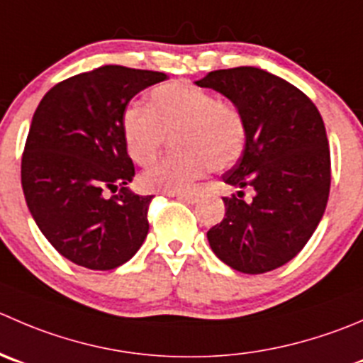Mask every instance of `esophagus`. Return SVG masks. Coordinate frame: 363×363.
Masks as SVG:
<instances>
[{"label":"esophagus","instance_id":"obj_1","mask_svg":"<svg viewBox=\"0 0 363 363\" xmlns=\"http://www.w3.org/2000/svg\"><path fill=\"white\" fill-rule=\"evenodd\" d=\"M172 196H177V199L182 200V202H189V203H195L196 200H199V196H196L195 193H172Z\"/></svg>","mask_w":363,"mask_h":363}]
</instances>
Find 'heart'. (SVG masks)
Instances as JSON below:
<instances>
[{"label":"heart","mask_w":363,"mask_h":363,"mask_svg":"<svg viewBox=\"0 0 363 363\" xmlns=\"http://www.w3.org/2000/svg\"><path fill=\"white\" fill-rule=\"evenodd\" d=\"M128 156L140 167L152 163L174 136L177 150L140 175L145 191H188L209 170H227L248 142L241 108L188 81H170L150 92L149 108L129 104L121 118Z\"/></svg>","instance_id":"heart-1"}]
</instances>
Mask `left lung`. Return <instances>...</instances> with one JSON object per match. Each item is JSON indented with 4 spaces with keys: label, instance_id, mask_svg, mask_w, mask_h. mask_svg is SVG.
I'll use <instances>...</instances> for the list:
<instances>
[{
    "label": "left lung",
    "instance_id": "left-lung-1",
    "mask_svg": "<svg viewBox=\"0 0 363 363\" xmlns=\"http://www.w3.org/2000/svg\"><path fill=\"white\" fill-rule=\"evenodd\" d=\"M238 104L248 142L234 168L221 175L238 188L223 196L225 218L207 239L232 269L259 275L301 252L325 214L330 149L325 122L300 88L257 67L213 70L196 81ZM245 187L252 201L242 199Z\"/></svg>",
    "mask_w": 363,
    "mask_h": 363
}]
</instances>
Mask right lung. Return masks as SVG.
<instances>
[{
  "instance_id": "add662e5",
  "label": "right lung",
  "mask_w": 363,
  "mask_h": 363,
  "mask_svg": "<svg viewBox=\"0 0 363 363\" xmlns=\"http://www.w3.org/2000/svg\"><path fill=\"white\" fill-rule=\"evenodd\" d=\"M164 79L103 65L60 81L35 111L21 161L24 199L52 248L77 266L115 269L145 241L152 195L125 188L135 164L121 118L136 94ZM106 189L119 193L106 199Z\"/></svg>"
}]
</instances>
